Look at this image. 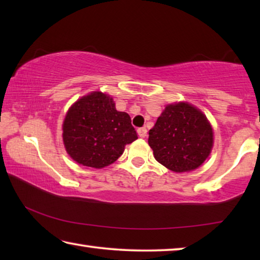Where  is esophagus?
<instances>
[{"label": "esophagus", "instance_id": "obj_1", "mask_svg": "<svg viewBox=\"0 0 260 260\" xmlns=\"http://www.w3.org/2000/svg\"><path fill=\"white\" fill-rule=\"evenodd\" d=\"M147 133H148V131H147L146 127H141V128L138 129V134H139L140 138H146Z\"/></svg>", "mask_w": 260, "mask_h": 260}]
</instances>
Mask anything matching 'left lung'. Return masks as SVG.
Masks as SVG:
<instances>
[{
  "label": "left lung",
  "instance_id": "1",
  "mask_svg": "<svg viewBox=\"0 0 260 260\" xmlns=\"http://www.w3.org/2000/svg\"><path fill=\"white\" fill-rule=\"evenodd\" d=\"M156 160L173 172H189L203 164L213 146V132L200 110L188 103L170 104L149 131Z\"/></svg>",
  "mask_w": 260,
  "mask_h": 260
}]
</instances>
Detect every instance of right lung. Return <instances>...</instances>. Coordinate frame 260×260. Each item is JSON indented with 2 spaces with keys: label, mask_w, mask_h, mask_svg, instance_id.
<instances>
[{
  "label": "right lung",
  "mask_w": 260,
  "mask_h": 260,
  "mask_svg": "<svg viewBox=\"0 0 260 260\" xmlns=\"http://www.w3.org/2000/svg\"><path fill=\"white\" fill-rule=\"evenodd\" d=\"M138 139L128 113L117 111L113 100L101 91L83 96L69 110L63 141L73 160L102 169L112 164L125 146Z\"/></svg>",
  "instance_id": "1"
}]
</instances>
